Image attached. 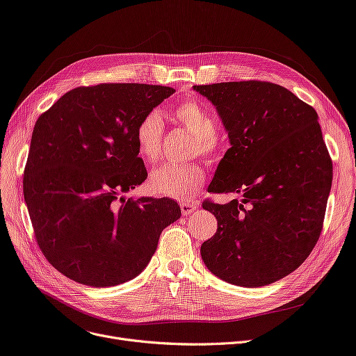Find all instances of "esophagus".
Listing matches in <instances>:
<instances>
[{
  "instance_id": "obj_1",
  "label": "esophagus",
  "mask_w": 356,
  "mask_h": 356,
  "mask_svg": "<svg viewBox=\"0 0 356 356\" xmlns=\"http://www.w3.org/2000/svg\"><path fill=\"white\" fill-rule=\"evenodd\" d=\"M180 209H181L183 216H189L191 213H193L195 211H197V207H196L195 203L186 202V203H181V204H180Z\"/></svg>"
}]
</instances>
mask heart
<instances>
[{
    "mask_svg": "<svg viewBox=\"0 0 356 356\" xmlns=\"http://www.w3.org/2000/svg\"><path fill=\"white\" fill-rule=\"evenodd\" d=\"M172 118L195 138V149L204 157H215L218 152V124L211 112L196 99H186L172 111ZM164 122L157 111H149L137 125L136 147L147 163H156L161 154ZM204 172L196 164H163L152 172L148 188L154 195L176 200H189L203 188Z\"/></svg>",
    "mask_w": 356,
    "mask_h": 356,
    "instance_id": "1",
    "label": "heart"
}]
</instances>
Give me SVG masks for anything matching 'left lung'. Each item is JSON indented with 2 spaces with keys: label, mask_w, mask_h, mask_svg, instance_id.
Wrapping results in <instances>:
<instances>
[{
  "label": "left lung",
  "mask_w": 356,
  "mask_h": 356,
  "mask_svg": "<svg viewBox=\"0 0 356 356\" xmlns=\"http://www.w3.org/2000/svg\"><path fill=\"white\" fill-rule=\"evenodd\" d=\"M212 102L231 148L209 184L235 193L204 202L218 219L200 255L208 270L241 287H263L303 264L319 239L332 161L317 112L289 89L259 81L195 85Z\"/></svg>",
  "instance_id": "obj_1"
}]
</instances>
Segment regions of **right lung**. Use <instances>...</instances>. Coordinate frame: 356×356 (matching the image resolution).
I'll return each mask as SVG.
<instances>
[{
	"label": "right lung",
	"instance_id": "right-lung-1",
	"mask_svg": "<svg viewBox=\"0 0 356 356\" xmlns=\"http://www.w3.org/2000/svg\"><path fill=\"white\" fill-rule=\"evenodd\" d=\"M175 89L101 83L72 89L37 120L24 170V200L49 263L73 282L112 287L136 278L177 202L125 199L147 179L136 129Z\"/></svg>",
	"mask_w": 356,
	"mask_h": 356
}]
</instances>
